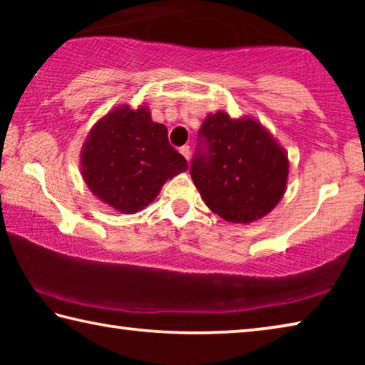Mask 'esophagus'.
Returning a JSON list of instances; mask_svg holds the SVG:
<instances>
[{
	"instance_id": "obj_1",
	"label": "esophagus",
	"mask_w": 365,
	"mask_h": 365,
	"mask_svg": "<svg viewBox=\"0 0 365 365\" xmlns=\"http://www.w3.org/2000/svg\"><path fill=\"white\" fill-rule=\"evenodd\" d=\"M178 151L182 153V156H183L185 159L190 160V146H188V145H183V146H182L180 150H178Z\"/></svg>"
}]
</instances>
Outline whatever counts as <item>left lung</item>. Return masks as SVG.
Listing matches in <instances>:
<instances>
[{"instance_id": "obj_1", "label": "left lung", "mask_w": 365, "mask_h": 365, "mask_svg": "<svg viewBox=\"0 0 365 365\" xmlns=\"http://www.w3.org/2000/svg\"><path fill=\"white\" fill-rule=\"evenodd\" d=\"M190 174L211 209L227 222L262 219L285 195L289 160L282 145L252 117L207 114Z\"/></svg>"}]
</instances>
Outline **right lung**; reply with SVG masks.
Masks as SVG:
<instances>
[{
  "label": "right lung",
  "mask_w": 365,
  "mask_h": 365,
  "mask_svg": "<svg viewBox=\"0 0 365 365\" xmlns=\"http://www.w3.org/2000/svg\"><path fill=\"white\" fill-rule=\"evenodd\" d=\"M82 177L98 200L122 214H135L163 185L188 169L169 145L168 127L153 122L148 106H117L101 117L82 146Z\"/></svg>",
  "instance_id": "add662e5"
}]
</instances>
